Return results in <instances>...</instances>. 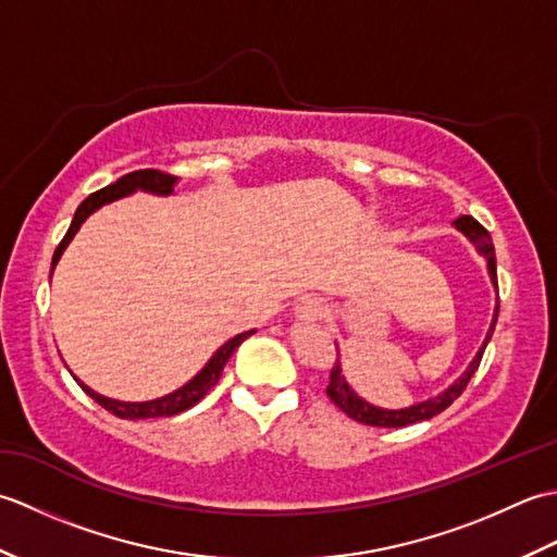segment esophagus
Returning <instances> with one entry per match:
<instances>
[{"mask_svg":"<svg viewBox=\"0 0 557 557\" xmlns=\"http://www.w3.org/2000/svg\"><path fill=\"white\" fill-rule=\"evenodd\" d=\"M294 313H297L299 321L315 323V321H321V318H325L327 306L323 304V299H318V297H304L297 304V309H294Z\"/></svg>","mask_w":557,"mask_h":557,"instance_id":"obj_1","label":"esophagus"}]
</instances>
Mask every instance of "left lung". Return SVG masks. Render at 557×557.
Wrapping results in <instances>:
<instances>
[{"instance_id": "1", "label": "left lung", "mask_w": 557, "mask_h": 557, "mask_svg": "<svg viewBox=\"0 0 557 557\" xmlns=\"http://www.w3.org/2000/svg\"><path fill=\"white\" fill-rule=\"evenodd\" d=\"M455 227L467 236L469 242H474V246L479 248V253L488 260V272H491V280L495 289H498V270H495V248H493V242H491V234L488 230L483 227V224H479L471 215H461L455 220ZM495 323H498V306H495V313H493V323H491V330L486 335V342H483L479 354L474 357V361L469 363V369L461 373L455 385H449L443 395H437L433 399H425V401H419V405L413 407H407V409H381V407H373L369 405V401L361 399L354 389L347 385L345 375H342L339 371V361L330 369V383L325 387L327 397L335 401V405L347 413L349 419L359 421V423H366V425H381V429H401V425H411V423H419V421H425V419H433L435 413L445 411L453 401L465 393V387L469 385L471 375L476 373L479 363L483 359V351H486V345L488 339L493 335V327Z\"/></svg>"}]
</instances>
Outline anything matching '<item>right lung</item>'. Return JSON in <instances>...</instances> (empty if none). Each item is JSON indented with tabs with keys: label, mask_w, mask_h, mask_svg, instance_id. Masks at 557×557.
<instances>
[{
	"label": "right lung",
	"mask_w": 557,
	"mask_h": 557,
	"mask_svg": "<svg viewBox=\"0 0 557 557\" xmlns=\"http://www.w3.org/2000/svg\"><path fill=\"white\" fill-rule=\"evenodd\" d=\"M174 182H176V176H172V174H168V172H160V170H136V172L124 174L122 180H116L114 184L100 188V191L90 194V196L78 206L74 220H71L69 232L64 234V239L59 242L57 251H54V256H52V268L57 265V260L62 258V251L69 246V242L74 239V234L78 232L81 222L86 220V218L90 215V212H96L100 206L110 203V200H116V198H122V196L134 194L136 188H144V191H150V194L168 196V194H172ZM253 333H256V330H246V333L232 337V339L227 342V345H222V347L215 351V357H212V359L206 363V369L200 371V373L194 377V381H188L184 387H180V389H176V393H172V395H168V397H160V399H152V401H116V399H108V397H102V395H98V393H92V389H90L88 385H83L81 381H78V385H81L83 389H86V395H90L92 399H96L102 409H108L110 413H114V417H120V419H158V417H174V413L186 411V409H191L194 405H198V401L203 399L212 387H215V383L220 381V375H222L224 363L230 361L234 349L239 347L246 337H251Z\"/></svg>",
	"instance_id": "add662e5"
}]
</instances>
